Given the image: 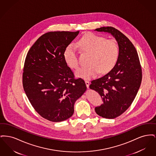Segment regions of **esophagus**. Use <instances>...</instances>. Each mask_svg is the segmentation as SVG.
<instances>
[{
  "label": "esophagus",
  "instance_id": "34e87169",
  "mask_svg": "<svg viewBox=\"0 0 156 156\" xmlns=\"http://www.w3.org/2000/svg\"><path fill=\"white\" fill-rule=\"evenodd\" d=\"M85 84H86V85H87V88H88L89 86V82L88 81H85Z\"/></svg>",
  "mask_w": 156,
  "mask_h": 156
}]
</instances>
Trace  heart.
Returning a JSON list of instances; mask_svg holds the SVG:
<instances>
[{"mask_svg": "<svg viewBox=\"0 0 156 156\" xmlns=\"http://www.w3.org/2000/svg\"><path fill=\"white\" fill-rule=\"evenodd\" d=\"M76 45L82 51L90 54L89 66L80 68L75 73L76 76L84 80L93 78L99 72L102 74L109 73L119 58V45L116 41L104 36L87 33L77 41ZM64 58L70 68L76 69L79 67L78 52L75 45L67 47L64 52Z\"/></svg>", "mask_w": 156, "mask_h": 156, "instance_id": "b5f03b06", "label": "heart"}]
</instances>
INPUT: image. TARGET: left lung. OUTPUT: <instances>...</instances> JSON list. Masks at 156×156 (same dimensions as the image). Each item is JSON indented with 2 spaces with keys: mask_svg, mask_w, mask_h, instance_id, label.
Masks as SVG:
<instances>
[{
  "mask_svg": "<svg viewBox=\"0 0 156 156\" xmlns=\"http://www.w3.org/2000/svg\"><path fill=\"white\" fill-rule=\"evenodd\" d=\"M97 31L111 33L118 41L119 55L111 71L91 81L90 89L101 95L104 104L96 107L97 114L106 119H114L129 108L140 87L142 70L137 52L132 43L113 27H102Z\"/></svg>",
  "mask_w": 156,
  "mask_h": 156,
  "instance_id": "8db88e82",
  "label": "left lung"
}]
</instances>
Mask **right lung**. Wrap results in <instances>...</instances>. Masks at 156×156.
Segmentation results:
<instances>
[{
	"mask_svg": "<svg viewBox=\"0 0 156 156\" xmlns=\"http://www.w3.org/2000/svg\"><path fill=\"white\" fill-rule=\"evenodd\" d=\"M79 32L45 33L31 46L25 59L24 92L35 111L51 122L71 117L75 101L87 90L84 81L75 78L64 58L66 48Z\"/></svg>",
	"mask_w": 156,
	"mask_h": 156,
	"instance_id": "1",
	"label": "right lung"
}]
</instances>
